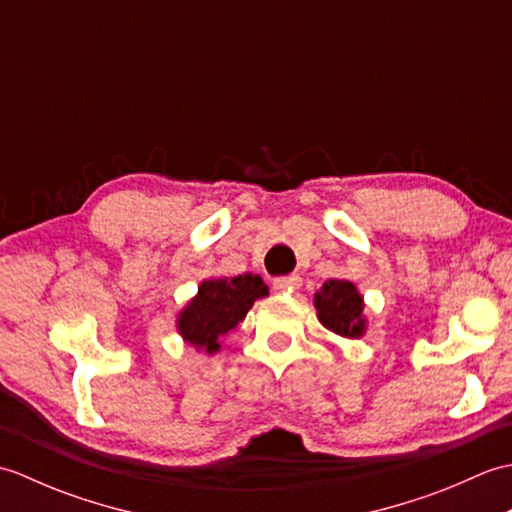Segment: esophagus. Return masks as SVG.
<instances>
[{
  "instance_id": "34e87169",
  "label": "esophagus",
  "mask_w": 512,
  "mask_h": 512,
  "mask_svg": "<svg viewBox=\"0 0 512 512\" xmlns=\"http://www.w3.org/2000/svg\"><path fill=\"white\" fill-rule=\"evenodd\" d=\"M299 286H301V277H299V275L277 277V279L273 281V288H275V290H279V292H284V290H295V288H299Z\"/></svg>"
}]
</instances>
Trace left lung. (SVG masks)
<instances>
[{
	"mask_svg": "<svg viewBox=\"0 0 512 512\" xmlns=\"http://www.w3.org/2000/svg\"><path fill=\"white\" fill-rule=\"evenodd\" d=\"M314 308H317L319 321L330 332L345 336V339H358L365 334V303L352 281H325L314 295Z\"/></svg>",
	"mask_w": 512,
	"mask_h": 512,
	"instance_id": "8db88e82",
	"label": "left lung"
}]
</instances>
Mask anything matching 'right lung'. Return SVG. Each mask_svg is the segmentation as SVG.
Returning a JSON list of instances; mask_svg holds the SVG:
<instances>
[{"label":"right lung","instance_id":"add662e5","mask_svg":"<svg viewBox=\"0 0 512 512\" xmlns=\"http://www.w3.org/2000/svg\"><path fill=\"white\" fill-rule=\"evenodd\" d=\"M268 295L259 275H237L233 279H206L187 306L178 314V332L195 350L215 354L220 341L244 321L257 299Z\"/></svg>","mask_w":512,"mask_h":512}]
</instances>
